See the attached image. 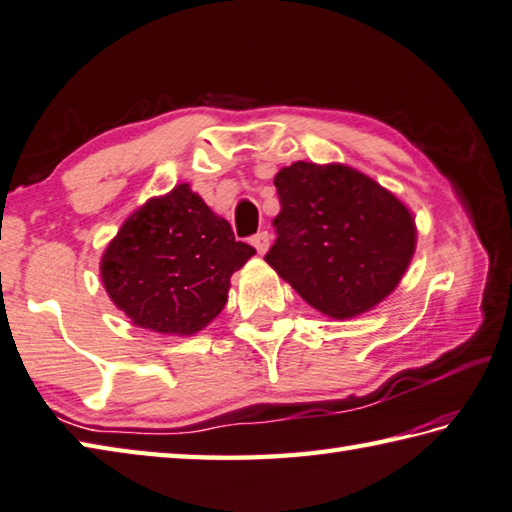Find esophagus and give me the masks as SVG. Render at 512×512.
<instances>
[{
	"mask_svg": "<svg viewBox=\"0 0 512 512\" xmlns=\"http://www.w3.org/2000/svg\"><path fill=\"white\" fill-rule=\"evenodd\" d=\"M250 242H253V246H255V250L259 255H266V250H268V246H270V235L266 233H259V235H255L253 239H250Z\"/></svg>",
	"mask_w": 512,
	"mask_h": 512,
	"instance_id": "esophagus-1",
	"label": "esophagus"
}]
</instances>
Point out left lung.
<instances>
[{
  "instance_id": "left-lung-1",
  "label": "left lung",
  "mask_w": 512,
  "mask_h": 512,
  "mask_svg": "<svg viewBox=\"0 0 512 512\" xmlns=\"http://www.w3.org/2000/svg\"><path fill=\"white\" fill-rule=\"evenodd\" d=\"M282 210L266 262L333 319L373 310L402 282L417 246L408 206L346 164L295 162L275 175Z\"/></svg>"
}]
</instances>
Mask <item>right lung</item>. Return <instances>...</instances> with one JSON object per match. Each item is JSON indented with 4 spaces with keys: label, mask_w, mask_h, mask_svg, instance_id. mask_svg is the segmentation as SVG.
I'll use <instances>...</instances> for the list:
<instances>
[{
    "label": "right lung",
    "mask_w": 512,
    "mask_h": 512,
    "mask_svg": "<svg viewBox=\"0 0 512 512\" xmlns=\"http://www.w3.org/2000/svg\"><path fill=\"white\" fill-rule=\"evenodd\" d=\"M253 255L190 184H177L128 215L104 250L99 275L130 324L190 337L222 313L230 277Z\"/></svg>",
    "instance_id": "1"
}]
</instances>
